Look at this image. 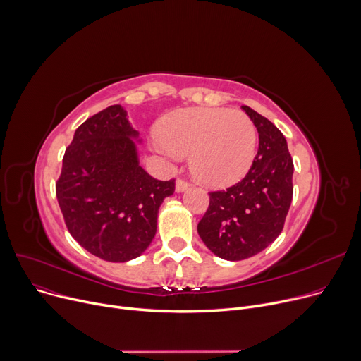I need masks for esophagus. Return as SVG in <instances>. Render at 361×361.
Returning <instances> with one entry per match:
<instances>
[{"label":"esophagus","mask_w":361,"mask_h":361,"mask_svg":"<svg viewBox=\"0 0 361 361\" xmlns=\"http://www.w3.org/2000/svg\"><path fill=\"white\" fill-rule=\"evenodd\" d=\"M189 185H190V183H189L188 180L179 178V179L176 180V192H183V190H186V189L189 188Z\"/></svg>","instance_id":"obj_1"}]
</instances>
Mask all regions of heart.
Listing matches in <instances>:
<instances>
[{
	"label": "heart",
	"instance_id": "obj_1",
	"mask_svg": "<svg viewBox=\"0 0 361 361\" xmlns=\"http://www.w3.org/2000/svg\"><path fill=\"white\" fill-rule=\"evenodd\" d=\"M159 150L172 159L189 156L194 178L224 188L245 176L257 148L250 118L221 108H189L167 114L157 126Z\"/></svg>",
	"mask_w": 361,
	"mask_h": 361
}]
</instances>
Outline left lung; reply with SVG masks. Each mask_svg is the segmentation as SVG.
Segmentation results:
<instances>
[{"mask_svg": "<svg viewBox=\"0 0 361 361\" xmlns=\"http://www.w3.org/2000/svg\"><path fill=\"white\" fill-rule=\"evenodd\" d=\"M242 109L258 130V153L240 182L209 192V205L198 223L205 246L227 261L250 258L277 239L293 200L294 166L286 137L249 106Z\"/></svg>", "mask_w": 361, "mask_h": 361, "instance_id": "1", "label": "left lung"}]
</instances>
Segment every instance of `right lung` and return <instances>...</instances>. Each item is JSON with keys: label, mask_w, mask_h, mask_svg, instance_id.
<instances>
[{"label": "right lung", "mask_w": 361, "mask_h": 361, "mask_svg": "<svg viewBox=\"0 0 361 361\" xmlns=\"http://www.w3.org/2000/svg\"><path fill=\"white\" fill-rule=\"evenodd\" d=\"M133 140L138 131L121 104L100 111L75 130L55 185L70 235L109 262L131 261L150 246L159 208L175 192V179L157 180L140 166Z\"/></svg>", "instance_id": "obj_1"}]
</instances>
